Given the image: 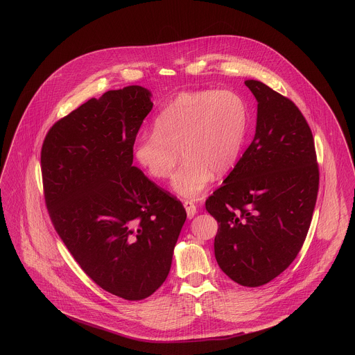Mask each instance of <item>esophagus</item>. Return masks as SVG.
I'll use <instances>...</instances> for the list:
<instances>
[{
    "mask_svg": "<svg viewBox=\"0 0 355 355\" xmlns=\"http://www.w3.org/2000/svg\"><path fill=\"white\" fill-rule=\"evenodd\" d=\"M183 205H184V209H186V211H187V217H189V218H193V217L196 216V213H197V206H196V203L193 202V201H184Z\"/></svg>",
    "mask_w": 355,
    "mask_h": 355,
    "instance_id": "1",
    "label": "esophagus"
}]
</instances>
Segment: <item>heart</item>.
Returning a JSON list of instances; mask_svg holds the SVG:
<instances>
[{
    "label": "heart",
    "mask_w": 355,
    "mask_h": 355,
    "mask_svg": "<svg viewBox=\"0 0 355 355\" xmlns=\"http://www.w3.org/2000/svg\"><path fill=\"white\" fill-rule=\"evenodd\" d=\"M248 125V105L236 93H182L158 113L154 132L135 139L134 155L149 175L164 180L173 175L182 154L173 189L182 197L198 198L214 173L224 175L236 164Z\"/></svg>",
    "instance_id": "1"
}]
</instances>
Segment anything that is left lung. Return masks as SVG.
<instances>
[{
    "label": "left lung",
    "instance_id": "left-lung-1",
    "mask_svg": "<svg viewBox=\"0 0 355 355\" xmlns=\"http://www.w3.org/2000/svg\"><path fill=\"white\" fill-rule=\"evenodd\" d=\"M245 85L258 101L253 142L205 207L218 223L214 255L221 270L241 286L259 287L301 252L320 171L300 107L262 82Z\"/></svg>",
    "mask_w": 355,
    "mask_h": 355
}]
</instances>
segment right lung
<instances>
[{"label":"right lung","instance_id":"1","mask_svg":"<svg viewBox=\"0 0 355 355\" xmlns=\"http://www.w3.org/2000/svg\"><path fill=\"white\" fill-rule=\"evenodd\" d=\"M150 96L128 86L89 100L51 125L41 150L55 232L97 286L127 301L150 297L165 282L187 217L176 197L132 165Z\"/></svg>","mask_w":355,"mask_h":355}]
</instances>
